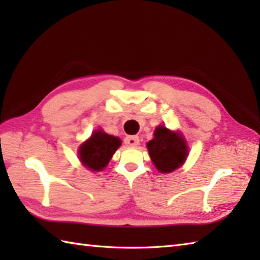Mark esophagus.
<instances>
[{"mask_svg":"<svg viewBox=\"0 0 260 260\" xmlns=\"http://www.w3.org/2000/svg\"><path fill=\"white\" fill-rule=\"evenodd\" d=\"M124 142H125V144L128 146H137L140 144V139H139V136H136V135L127 136V137H125Z\"/></svg>","mask_w":260,"mask_h":260,"instance_id":"obj_1","label":"esophagus"}]
</instances>
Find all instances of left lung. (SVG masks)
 Masks as SVG:
<instances>
[{"label":"left lung","mask_w":260,"mask_h":260,"mask_svg":"<svg viewBox=\"0 0 260 260\" xmlns=\"http://www.w3.org/2000/svg\"><path fill=\"white\" fill-rule=\"evenodd\" d=\"M147 150L155 168L162 173H170L180 168L187 156L183 137L164 126L155 129L154 139L147 143Z\"/></svg>","instance_id":"left-lung-1"}]
</instances>
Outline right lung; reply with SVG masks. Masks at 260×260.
Returning a JSON list of instances; mask_svg holds the SVG:
<instances>
[{"label":"right lung","mask_w":260,"mask_h":260,"mask_svg":"<svg viewBox=\"0 0 260 260\" xmlns=\"http://www.w3.org/2000/svg\"><path fill=\"white\" fill-rule=\"evenodd\" d=\"M120 145L118 137L97 131L79 148L81 163L91 171H102Z\"/></svg>","instance_id":"1"}]
</instances>
